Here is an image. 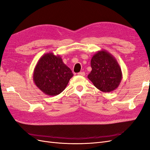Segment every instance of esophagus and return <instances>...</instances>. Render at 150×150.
Wrapping results in <instances>:
<instances>
[{
	"mask_svg": "<svg viewBox=\"0 0 150 150\" xmlns=\"http://www.w3.org/2000/svg\"><path fill=\"white\" fill-rule=\"evenodd\" d=\"M78 74L79 76H85V72H78Z\"/></svg>",
	"mask_w": 150,
	"mask_h": 150,
	"instance_id": "1",
	"label": "esophagus"
}]
</instances>
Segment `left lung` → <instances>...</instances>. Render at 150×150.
Instances as JSON below:
<instances>
[{"mask_svg":"<svg viewBox=\"0 0 150 150\" xmlns=\"http://www.w3.org/2000/svg\"><path fill=\"white\" fill-rule=\"evenodd\" d=\"M92 70L88 78L94 86L104 93H110L118 87L122 79L121 67L115 57L101 50L94 54L91 60Z\"/></svg>","mask_w":150,"mask_h":150,"instance_id":"1","label":"left lung"}]
</instances>
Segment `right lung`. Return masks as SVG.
Returning <instances> with one entry per match:
<instances>
[{
  "label": "right lung",
  "instance_id": "right-lung-1",
  "mask_svg": "<svg viewBox=\"0 0 150 150\" xmlns=\"http://www.w3.org/2000/svg\"><path fill=\"white\" fill-rule=\"evenodd\" d=\"M73 74L59 56L46 53L39 59L33 73L36 86L45 94L56 96L65 89Z\"/></svg>",
  "mask_w": 150,
  "mask_h": 150
}]
</instances>
